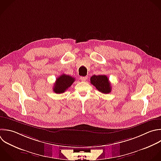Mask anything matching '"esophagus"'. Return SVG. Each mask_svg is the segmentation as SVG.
<instances>
[{"mask_svg":"<svg viewBox=\"0 0 161 161\" xmlns=\"http://www.w3.org/2000/svg\"><path fill=\"white\" fill-rule=\"evenodd\" d=\"M80 79H81V80H82V81H85V80H86V79H87V76H84V77H80Z\"/></svg>","mask_w":161,"mask_h":161,"instance_id":"obj_1","label":"esophagus"}]
</instances>
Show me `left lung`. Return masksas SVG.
I'll return each instance as SVG.
<instances>
[{"label":"left lung","instance_id":"1","mask_svg":"<svg viewBox=\"0 0 161 161\" xmlns=\"http://www.w3.org/2000/svg\"><path fill=\"white\" fill-rule=\"evenodd\" d=\"M91 83L96 88L103 94H108L111 91V83L107 76L105 75H92L91 77Z\"/></svg>","mask_w":161,"mask_h":161}]
</instances>
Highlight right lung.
I'll return each mask as SVG.
<instances>
[{"mask_svg": "<svg viewBox=\"0 0 161 161\" xmlns=\"http://www.w3.org/2000/svg\"><path fill=\"white\" fill-rule=\"evenodd\" d=\"M75 80V78L69 75L62 74L57 79L53 91L57 94L63 93L72 86Z\"/></svg>", "mask_w": 161, "mask_h": 161, "instance_id": "1", "label": "right lung"}]
</instances>
